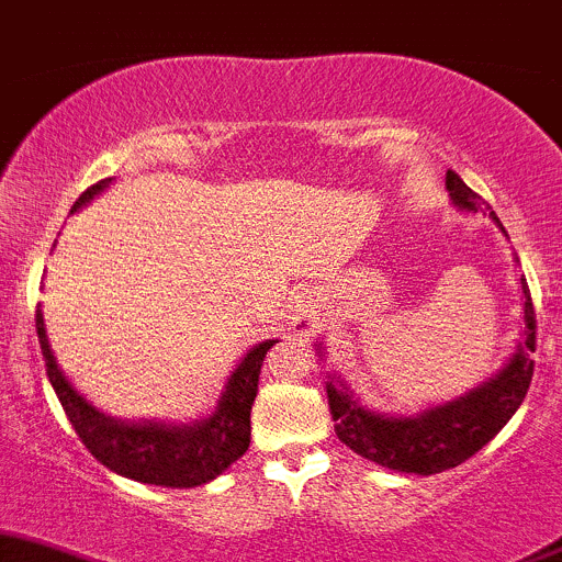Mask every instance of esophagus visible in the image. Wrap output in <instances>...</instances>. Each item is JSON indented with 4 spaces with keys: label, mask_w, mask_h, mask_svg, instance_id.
Listing matches in <instances>:
<instances>
[{
    "label": "esophagus",
    "mask_w": 562,
    "mask_h": 562,
    "mask_svg": "<svg viewBox=\"0 0 562 562\" xmlns=\"http://www.w3.org/2000/svg\"><path fill=\"white\" fill-rule=\"evenodd\" d=\"M289 324H292L294 333L300 335H311L319 329L322 324V308L316 300L311 297H300L289 305Z\"/></svg>",
    "instance_id": "34e87169"
}]
</instances>
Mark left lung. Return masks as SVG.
<instances>
[{
	"mask_svg": "<svg viewBox=\"0 0 562 562\" xmlns=\"http://www.w3.org/2000/svg\"><path fill=\"white\" fill-rule=\"evenodd\" d=\"M447 192L457 211H490L487 202L473 189H468V183L454 170H447ZM490 218L506 235L501 218L493 211H490ZM519 286H522L525 314L522 340L514 346L512 357L503 362L497 373L452 401L436 403V406H427L408 416L381 414V411L362 406L360 397L340 375H324L327 379L324 392H327L329 414H333L335 432L340 441L375 465L397 473H416V476L449 471L476 454L482 447H487L501 432V427L522 406L530 379H533L530 351H536V314L528 281L519 279ZM324 351L327 349L322 340H316V355L324 357Z\"/></svg>",
	"mask_w": 562,
	"mask_h": 562,
	"instance_id": "1",
	"label": "left lung"
}]
</instances>
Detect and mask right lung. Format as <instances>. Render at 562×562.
Returning a JSON list of instances; mask_svg holds the SVG:
<instances>
[{"label": "right lung", "instance_id": "obj_1", "mask_svg": "<svg viewBox=\"0 0 562 562\" xmlns=\"http://www.w3.org/2000/svg\"><path fill=\"white\" fill-rule=\"evenodd\" d=\"M113 183V178L94 183L75 200L72 211L89 205ZM37 338L43 349L45 373L50 386L72 422L75 432L102 465L126 479H135L156 487H200L222 476L251 443V406L257 397L259 370L265 355L279 344V338L262 340L240 357L238 366L224 381L216 408L194 422L165 419H119L91 406L65 375L56 362L54 349L45 333L43 305H37Z\"/></svg>", "mask_w": 562, "mask_h": 562}]
</instances>
